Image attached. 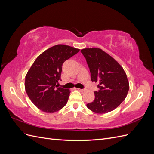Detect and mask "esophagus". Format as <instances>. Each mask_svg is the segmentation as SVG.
Returning a JSON list of instances; mask_svg holds the SVG:
<instances>
[{"label": "esophagus", "mask_w": 154, "mask_h": 154, "mask_svg": "<svg viewBox=\"0 0 154 154\" xmlns=\"http://www.w3.org/2000/svg\"><path fill=\"white\" fill-rule=\"evenodd\" d=\"M77 90H78L79 91H80V92H83V91H84V89H81V88H76Z\"/></svg>", "instance_id": "obj_1"}]
</instances>
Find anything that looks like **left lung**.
Wrapping results in <instances>:
<instances>
[{"label":"left lung","instance_id":"left-lung-1","mask_svg":"<svg viewBox=\"0 0 154 154\" xmlns=\"http://www.w3.org/2000/svg\"><path fill=\"white\" fill-rule=\"evenodd\" d=\"M81 53L89 68L92 82L98 83L94 100L87 106L97 114L112 111L127 97L129 90L127 74L112 57L99 48L83 49Z\"/></svg>","mask_w":154,"mask_h":154}]
</instances>
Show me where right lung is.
Masks as SVG:
<instances>
[{"mask_svg": "<svg viewBox=\"0 0 154 154\" xmlns=\"http://www.w3.org/2000/svg\"><path fill=\"white\" fill-rule=\"evenodd\" d=\"M80 49L66 45H57L42 53L26 76L25 88L34 105L45 112L53 113L66 105L70 92L58 87L61 80L62 65Z\"/></svg>", "mask_w": 154, "mask_h": 154, "instance_id": "add662e5", "label": "right lung"}]
</instances>
